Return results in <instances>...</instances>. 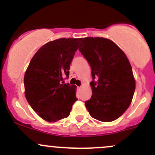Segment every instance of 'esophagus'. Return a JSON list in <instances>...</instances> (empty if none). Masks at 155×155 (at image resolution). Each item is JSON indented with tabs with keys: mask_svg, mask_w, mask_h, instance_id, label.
<instances>
[{
	"mask_svg": "<svg viewBox=\"0 0 155 155\" xmlns=\"http://www.w3.org/2000/svg\"><path fill=\"white\" fill-rule=\"evenodd\" d=\"M81 87H79V89H81Z\"/></svg>",
	"mask_w": 155,
	"mask_h": 155,
	"instance_id": "34e87169",
	"label": "esophagus"
}]
</instances>
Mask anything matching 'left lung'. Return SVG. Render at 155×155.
Instances as JSON below:
<instances>
[{
    "label": "left lung",
    "mask_w": 155,
    "mask_h": 155,
    "mask_svg": "<svg viewBox=\"0 0 155 155\" xmlns=\"http://www.w3.org/2000/svg\"><path fill=\"white\" fill-rule=\"evenodd\" d=\"M79 50L91 65L93 77L87 110L100 121L116 120L130 107L135 93L129 59L115 42L103 37H85Z\"/></svg>",
    "instance_id": "1"
}]
</instances>
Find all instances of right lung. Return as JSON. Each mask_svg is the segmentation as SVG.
Returning a JSON list of instances; mask_svg holds the SVG:
<instances>
[{"label":"right lung","instance_id":"1","mask_svg":"<svg viewBox=\"0 0 155 155\" xmlns=\"http://www.w3.org/2000/svg\"><path fill=\"white\" fill-rule=\"evenodd\" d=\"M81 38H61L45 44L31 60L24 76L25 96L39 116L56 122L69 116L77 98L76 86L64 84Z\"/></svg>","mask_w":155,"mask_h":155}]
</instances>
